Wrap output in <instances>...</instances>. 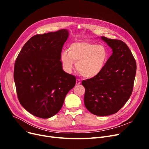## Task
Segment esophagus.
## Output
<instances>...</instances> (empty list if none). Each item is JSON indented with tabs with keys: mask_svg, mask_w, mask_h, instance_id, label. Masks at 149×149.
<instances>
[{
	"mask_svg": "<svg viewBox=\"0 0 149 149\" xmlns=\"http://www.w3.org/2000/svg\"><path fill=\"white\" fill-rule=\"evenodd\" d=\"M81 83V81L79 79H77L76 80V84H80Z\"/></svg>",
	"mask_w": 149,
	"mask_h": 149,
	"instance_id": "1",
	"label": "esophagus"
}]
</instances>
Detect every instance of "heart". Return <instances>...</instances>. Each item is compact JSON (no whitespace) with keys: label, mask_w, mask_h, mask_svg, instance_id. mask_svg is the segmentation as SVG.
<instances>
[{"label":"heart","mask_w":149,"mask_h":149,"mask_svg":"<svg viewBox=\"0 0 149 149\" xmlns=\"http://www.w3.org/2000/svg\"><path fill=\"white\" fill-rule=\"evenodd\" d=\"M109 57L108 51L103 45L88 41L71 43L69 51L61 52V60L68 72L72 71L76 62V68L83 77L92 79L104 69Z\"/></svg>","instance_id":"heart-1"}]
</instances>
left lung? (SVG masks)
Segmentation results:
<instances>
[{"label": "left lung", "mask_w": 149, "mask_h": 149, "mask_svg": "<svg viewBox=\"0 0 149 149\" xmlns=\"http://www.w3.org/2000/svg\"><path fill=\"white\" fill-rule=\"evenodd\" d=\"M101 38L112 49V56L95 77L82 81L85 88L84 103L93 115L114 114L129 99L134 87L136 63L124 42L105 37Z\"/></svg>", "instance_id": "8db88e82"}]
</instances>
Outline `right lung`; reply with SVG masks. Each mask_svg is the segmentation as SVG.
<instances>
[{"label":"right lung","instance_id":"right-lung-1","mask_svg":"<svg viewBox=\"0 0 149 149\" xmlns=\"http://www.w3.org/2000/svg\"><path fill=\"white\" fill-rule=\"evenodd\" d=\"M68 31L37 34L23 46L15 62L14 80L20 104L32 115L48 118L57 114L75 77L62 68L61 53Z\"/></svg>","mask_w":149,"mask_h":149}]
</instances>
